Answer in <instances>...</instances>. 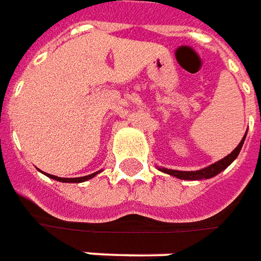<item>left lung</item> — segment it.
<instances>
[{
  "label": "left lung",
  "mask_w": 261,
  "mask_h": 261,
  "mask_svg": "<svg viewBox=\"0 0 261 261\" xmlns=\"http://www.w3.org/2000/svg\"><path fill=\"white\" fill-rule=\"evenodd\" d=\"M246 135L247 132L245 134V136L242 138L240 140V143L238 145V147H234V150L228 154L226 157H223L221 160H218L216 163H212L210 166H206L204 169L201 170H195V171H180V170H171V169H166V167H157V169L160 170L162 173H166V174L169 175H173L175 178H180V180H190V181H194V180H208V178H212V177H215L218 175L221 171L228 167L229 164H232L234 159L238 157V154L240 153L242 150V146L245 143V139H246Z\"/></svg>",
  "instance_id": "8db88e82"
}]
</instances>
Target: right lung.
Segmentation results:
<instances>
[{"label": "right lung", "mask_w": 261, "mask_h": 261, "mask_svg": "<svg viewBox=\"0 0 261 261\" xmlns=\"http://www.w3.org/2000/svg\"><path fill=\"white\" fill-rule=\"evenodd\" d=\"M98 173H101V170L97 171V173H92V174L90 175H84V177H77V178H62V177H57V175H51V174H47V177H49V178H53V180H56V181H60V182H83V181H88L90 178H92V177H95Z\"/></svg>", "instance_id": "1"}]
</instances>
